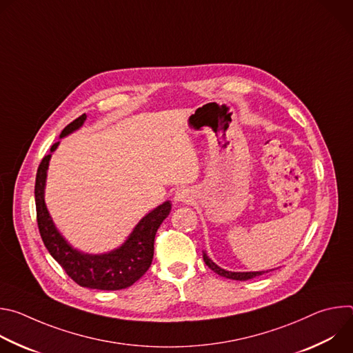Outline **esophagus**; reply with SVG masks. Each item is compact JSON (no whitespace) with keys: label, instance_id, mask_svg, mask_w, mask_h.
<instances>
[{"label":"esophagus","instance_id":"obj_1","mask_svg":"<svg viewBox=\"0 0 353 353\" xmlns=\"http://www.w3.org/2000/svg\"><path fill=\"white\" fill-rule=\"evenodd\" d=\"M188 198H191L188 190H177L174 194L176 203H185V201H188Z\"/></svg>","mask_w":353,"mask_h":353}]
</instances>
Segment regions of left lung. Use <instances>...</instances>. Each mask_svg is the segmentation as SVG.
<instances>
[{
    "instance_id": "left-lung-1",
    "label": "left lung",
    "mask_w": 353,
    "mask_h": 353,
    "mask_svg": "<svg viewBox=\"0 0 353 353\" xmlns=\"http://www.w3.org/2000/svg\"><path fill=\"white\" fill-rule=\"evenodd\" d=\"M203 257H204V261L205 264L214 271L216 272L218 275L221 276H225L228 279H234V281H247V279H251V278H256V276H260L263 275L265 271H256V272H232V271H226L223 268H221L219 265H216L208 256L205 251H203ZM268 272V271H267Z\"/></svg>"
}]
</instances>
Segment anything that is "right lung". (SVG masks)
Listing matches in <instances>:
<instances>
[{"label": "right lung", "instance_id": "right-lung-1", "mask_svg": "<svg viewBox=\"0 0 353 353\" xmlns=\"http://www.w3.org/2000/svg\"><path fill=\"white\" fill-rule=\"evenodd\" d=\"M86 114L70 123L60 134L64 138L79 130ZM56 142L50 154L39 165L34 184V201L37 226L41 240L52 257L64 268L68 276L78 285L100 290H119L137 282L152 264L155 234L172 210L170 201L146 214L132 229L127 240L117 248L102 254H88L74 248L56 228L44 203L46 177L52 154L59 148Z\"/></svg>", "mask_w": 353, "mask_h": 353}]
</instances>
